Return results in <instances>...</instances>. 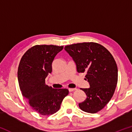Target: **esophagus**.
<instances>
[{
    "label": "esophagus",
    "instance_id": "esophagus-1",
    "mask_svg": "<svg viewBox=\"0 0 132 132\" xmlns=\"http://www.w3.org/2000/svg\"><path fill=\"white\" fill-rule=\"evenodd\" d=\"M77 90L76 88H69V92H71V91H75V90Z\"/></svg>",
    "mask_w": 132,
    "mask_h": 132
}]
</instances>
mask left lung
I'll list each match as a JSON object with an SVG mask.
<instances>
[{
	"label": "left lung",
	"mask_w": 132,
	"mask_h": 132,
	"mask_svg": "<svg viewBox=\"0 0 132 132\" xmlns=\"http://www.w3.org/2000/svg\"><path fill=\"white\" fill-rule=\"evenodd\" d=\"M76 64L79 73L86 71L90 88H81L86 99L79 104L82 111L95 113L103 109L114 94L118 67L108 50L95 42H82L64 46Z\"/></svg>",
	"instance_id": "1"
}]
</instances>
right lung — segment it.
Returning a JSON list of instances; mask_svg holds the SVG:
<instances>
[{"label": "right lung", "mask_w": 132, "mask_h": 132, "mask_svg": "<svg viewBox=\"0 0 132 132\" xmlns=\"http://www.w3.org/2000/svg\"><path fill=\"white\" fill-rule=\"evenodd\" d=\"M63 46L37 45L26 51L18 68V81L23 97L33 110L42 115H52L60 109L66 88H53L45 84V79L52 72L55 56Z\"/></svg>", "instance_id": "add662e5"}]
</instances>
